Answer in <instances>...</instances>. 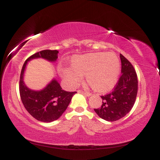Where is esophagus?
<instances>
[{"mask_svg":"<svg viewBox=\"0 0 160 160\" xmlns=\"http://www.w3.org/2000/svg\"><path fill=\"white\" fill-rule=\"evenodd\" d=\"M78 92H80V93H82V94H85V95H86V96H88V97H90V96H91V93H90V92H84V91H82V90H78Z\"/></svg>","mask_w":160,"mask_h":160,"instance_id":"obj_1","label":"esophagus"}]
</instances>
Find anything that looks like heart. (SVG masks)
Masks as SVG:
<instances>
[{"instance_id": "b5f03b06", "label": "heart", "mask_w": 160, "mask_h": 160, "mask_svg": "<svg viewBox=\"0 0 160 160\" xmlns=\"http://www.w3.org/2000/svg\"><path fill=\"white\" fill-rule=\"evenodd\" d=\"M119 60L113 52L89 53L72 57L71 68L61 70V76L70 87H75L85 75L87 83L98 92H107L117 82Z\"/></svg>"}]
</instances>
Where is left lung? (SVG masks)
Returning a JSON list of instances; mask_svg holds the SVG:
<instances>
[{
    "instance_id": "8db88e82",
    "label": "left lung",
    "mask_w": 160,
    "mask_h": 160,
    "mask_svg": "<svg viewBox=\"0 0 160 160\" xmlns=\"http://www.w3.org/2000/svg\"><path fill=\"white\" fill-rule=\"evenodd\" d=\"M121 75L113 90L101 96L102 104L94 109L100 118L108 121H115L123 118L133 107L138 92V77L132 65L122 54Z\"/></svg>"
}]
</instances>
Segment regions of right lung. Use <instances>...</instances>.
I'll return each instance as SVG.
<instances>
[{
    "mask_svg": "<svg viewBox=\"0 0 160 160\" xmlns=\"http://www.w3.org/2000/svg\"><path fill=\"white\" fill-rule=\"evenodd\" d=\"M58 53L57 50H43L34 53L25 61L21 70L19 88L22 102L29 114L42 122H51L60 118L76 92L63 90L60 84L55 79L42 90H30L24 83V72L28 61L42 58L54 62L58 58Z\"/></svg>",
    "mask_w": 160,
    "mask_h": 160,
    "instance_id": "1",
    "label": "right lung"
}]
</instances>
